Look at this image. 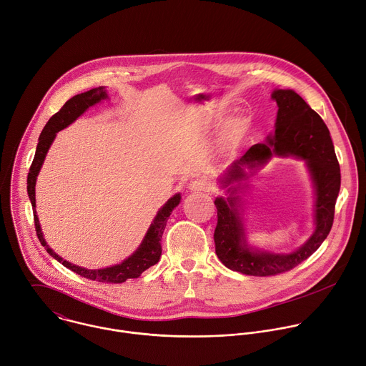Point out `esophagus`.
<instances>
[{
    "mask_svg": "<svg viewBox=\"0 0 366 366\" xmlns=\"http://www.w3.org/2000/svg\"><path fill=\"white\" fill-rule=\"evenodd\" d=\"M214 185L209 179L207 178H197L189 184V189L191 191H204V192H209L212 191Z\"/></svg>",
    "mask_w": 366,
    "mask_h": 366,
    "instance_id": "34e87169",
    "label": "esophagus"
}]
</instances>
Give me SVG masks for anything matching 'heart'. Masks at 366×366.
Here are the masks:
<instances>
[{
    "label": "heart",
    "mask_w": 366,
    "mask_h": 366,
    "mask_svg": "<svg viewBox=\"0 0 366 366\" xmlns=\"http://www.w3.org/2000/svg\"><path fill=\"white\" fill-rule=\"evenodd\" d=\"M241 134V129L239 128H234V131L231 132V137H237V135H239Z\"/></svg>",
    "instance_id": "b5f03b06"
}]
</instances>
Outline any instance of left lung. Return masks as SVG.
I'll return each instance as SVG.
<instances>
[{
  "label": "left lung",
  "instance_id": "left-lung-1",
  "mask_svg": "<svg viewBox=\"0 0 366 366\" xmlns=\"http://www.w3.org/2000/svg\"><path fill=\"white\" fill-rule=\"evenodd\" d=\"M277 103L274 137L267 144L253 145L235 161L224 178L225 187L246 178L244 168H256L273 155H295L306 159L316 187V229L303 247L292 254L250 252L246 246L242 224L235 212L237 197L215 199L217 227L214 231L215 253L225 267L247 276H276L286 273L309 259L330 232L335 204L340 189V168L329 129L323 119L293 90H274ZM232 189V194L237 188Z\"/></svg>",
  "mask_w": 366,
  "mask_h": 366
}]
</instances>
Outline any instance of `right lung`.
<instances>
[{"label":"right lung","mask_w":366,"mask_h":366,"mask_svg":"<svg viewBox=\"0 0 366 366\" xmlns=\"http://www.w3.org/2000/svg\"><path fill=\"white\" fill-rule=\"evenodd\" d=\"M104 97H106V92L103 90V87L92 89L86 93L76 94L71 99H69L63 104V107L49 119V122L46 124V127H44V129L40 135L37 149H36V155H34V159H33V164L30 167L29 177H27V192H29V197H30V201H31L33 207H36V191H34L36 179H37V175H39L40 168L44 162L46 154H47L56 134L59 131H61L63 128H66L67 125H70L71 122H74L87 107L100 102ZM179 199H181V197H179V194H177L164 205V208L158 212L154 222L151 224V228L148 229L141 247L129 259H127L124 263H120L117 266L102 269V270L81 269V267L74 266V264L63 260L61 257H59L47 246V242L43 238V232H41V228H40L39 218L36 215V209H34V227H36V232H37V237L41 242V246L47 250V253L50 256H53L64 267L70 269L71 272H74L76 274H80L84 279H90V280L102 282V283H124L128 279H138L147 269H149L151 266L158 263V260L161 257V253H162L161 238H162L164 229L167 227L168 217L171 215L172 209L179 204Z\"/></svg>","instance_id":"right-lung-1"}]
</instances>
